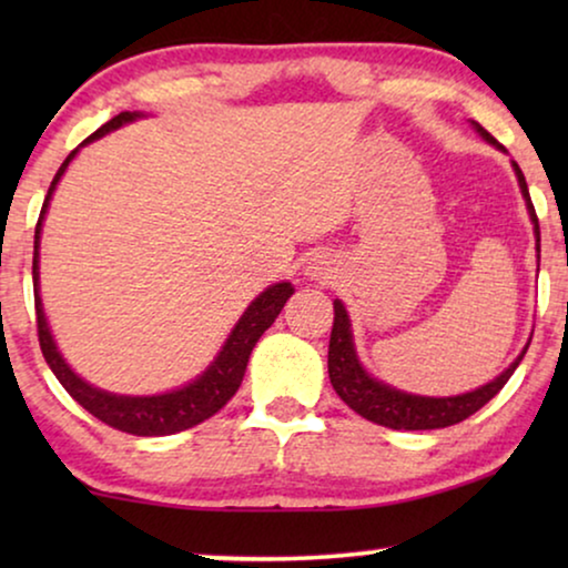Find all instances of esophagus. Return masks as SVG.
Wrapping results in <instances>:
<instances>
[{"mask_svg": "<svg viewBox=\"0 0 568 568\" xmlns=\"http://www.w3.org/2000/svg\"><path fill=\"white\" fill-rule=\"evenodd\" d=\"M310 268H313V276H321L323 274L321 266H310Z\"/></svg>", "mask_w": 568, "mask_h": 568, "instance_id": "obj_1", "label": "esophagus"}]
</instances>
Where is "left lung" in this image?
Segmentation results:
<instances>
[{"label":"left lung","instance_id":"obj_1","mask_svg":"<svg viewBox=\"0 0 568 568\" xmlns=\"http://www.w3.org/2000/svg\"><path fill=\"white\" fill-rule=\"evenodd\" d=\"M478 131L486 142L496 144V139L488 134L486 129L478 126ZM515 173H517L519 189H523V196L527 201V209H530V216L535 222V237H538V255H540L538 214H535L530 191H527L525 175L517 162H515ZM525 352L519 354V359H515V364H511L507 372H501L494 383L478 387V390L473 393L455 395V398H422V395H408V393L395 390L390 385L377 383L375 377H369L367 372L362 369V364L354 354L346 310L338 300L333 302V331H331V344H328V375H331L333 390L338 393V398L344 400L348 408L367 418V422L387 426V429H408V432L445 429V426L465 422V418L476 414L478 408H484L486 403L491 400L504 385H507L511 372H515L517 364L523 362Z\"/></svg>","mask_w":568,"mask_h":568}]
</instances>
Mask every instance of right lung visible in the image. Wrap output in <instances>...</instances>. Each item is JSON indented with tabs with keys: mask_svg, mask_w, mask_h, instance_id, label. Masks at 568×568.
Listing matches in <instances>:
<instances>
[{
	"mask_svg": "<svg viewBox=\"0 0 568 568\" xmlns=\"http://www.w3.org/2000/svg\"><path fill=\"white\" fill-rule=\"evenodd\" d=\"M136 115L139 113H129V111L113 115L111 121L103 123V126H100L95 134L84 139L82 144H88L92 139L123 126V123L134 121ZM74 154L77 150L69 152V158L61 162L59 173L53 175L51 189L45 193L41 216H38V224H36L33 290H36V325H38V341H41V352L45 356V362H49L53 375H57L59 383L64 385V390L72 395L84 410H90L92 416L100 418V422L108 426H113V429L136 434V437H162V434L191 429V426L206 422L209 416H214L216 410L227 406V400L237 393L255 341L263 336V331L271 328V323L276 321L278 313H282L284 302L290 300L294 292L292 284L282 282V284L268 286V290L245 310V315L240 317V323L235 325V331L230 333L227 344L222 346V352L214 359L212 367H209L199 379H193L191 385L181 387V390L152 395V398H129V395H113L88 385L82 377H77L74 372L69 369V364L61 359V354L57 352V344H53L49 325H45L41 297H38V237H41L43 214L45 209H49L51 193L57 189L59 178L64 175V170L69 162H72Z\"/></svg>",
	"mask_w": 568,
	"mask_h": 568,
	"instance_id": "obj_1",
	"label": "right lung"
}]
</instances>
